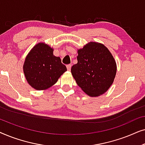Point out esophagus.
Here are the masks:
<instances>
[{"mask_svg": "<svg viewBox=\"0 0 145 145\" xmlns=\"http://www.w3.org/2000/svg\"><path fill=\"white\" fill-rule=\"evenodd\" d=\"M71 67H72V65H67V70H68V71H71Z\"/></svg>", "mask_w": 145, "mask_h": 145, "instance_id": "1", "label": "esophagus"}]
</instances>
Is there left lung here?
<instances>
[{"mask_svg": "<svg viewBox=\"0 0 145 145\" xmlns=\"http://www.w3.org/2000/svg\"><path fill=\"white\" fill-rule=\"evenodd\" d=\"M78 54V63L71 68L78 86L90 96L104 94L116 74V63L112 53L103 44L90 42L79 49Z\"/></svg>", "mask_w": 145, "mask_h": 145, "instance_id": "left-lung-1", "label": "left lung"}]
</instances>
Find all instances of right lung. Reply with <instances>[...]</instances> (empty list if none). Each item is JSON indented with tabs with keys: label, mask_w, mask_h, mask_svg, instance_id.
<instances>
[{
	"label": "right lung",
	"mask_w": 145,
	"mask_h": 145,
	"mask_svg": "<svg viewBox=\"0 0 145 145\" xmlns=\"http://www.w3.org/2000/svg\"><path fill=\"white\" fill-rule=\"evenodd\" d=\"M53 53V49L49 45L39 43L25 58L24 72L27 82L35 90H45L54 85L67 71L60 57Z\"/></svg>",
	"instance_id": "right-lung-1"
}]
</instances>
